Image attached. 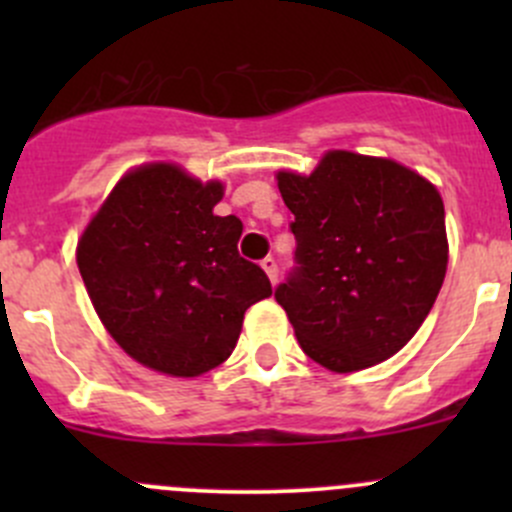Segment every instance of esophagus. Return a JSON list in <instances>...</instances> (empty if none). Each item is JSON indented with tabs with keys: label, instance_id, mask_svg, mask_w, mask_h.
<instances>
[{
	"label": "esophagus",
	"instance_id": "1",
	"mask_svg": "<svg viewBox=\"0 0 512 512\" xmlns=\"http://www.w3.org/2000/svg\"><path fill=\"white\" fill-rule=\"evenodd\" d=\"M262 270L267 272V277H270V282H272V285H275L277 275H280V267H277L275 257H265V260H262Z\"/></svg>",
	"mask_w": 512,
	"mask_h": 512
}]
</instances>
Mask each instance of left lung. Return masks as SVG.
I'll list each match as a JSON object with an SVG mask.
<instances>
[{
  "mask_svg": "<svg viewBox=\"0 0 512 512\" xmlns=\"http://www.w3.org/2000/svg\"><path fill=\"white\" fill-rule=\"evenodd\" d=\"M297 250L275 287L309 359L347 374L389 359L446 277L438 190L404 165L332 151L309 178L277 175Z\"/></svg>",
  "mask_w": 512,
  "mask_h": 512,
  "instance_id": "1",
  "label": "left lung"
}]
</instances>
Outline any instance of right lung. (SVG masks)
<instances>
[{
	"mask_svg": "<svg viewBox=\"0 0 512 512\" xmlns=\"http://www.w3.org/2000/svg\"><path fill=\"white\" fill-rule=\"evenodd\" d=\"M220 198V183L146 165L121 178L76 250L103 327L163 374L223 364L247 309L272 294L265 270L237 252L240 218L213 213Z\"/></svg>",
	"mask_w": 512,
	"mask_h": 512,
	"instance_id": "add662e5",
	"label": "right lung"
}]
</instances>
